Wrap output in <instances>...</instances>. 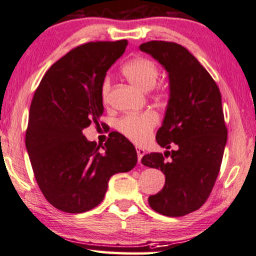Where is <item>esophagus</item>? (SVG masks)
Instances as JSON below:
<instances>
[{
	"mask_svg": "<svg viewBox=\"0 0 256 256\" xmlns=\"http://www.w3.org/2000/svg\"><path fill=\"white\" fill-rule=\"evenodd\" d=\"M136 152H137V157H138V162L140 164V159H142L144 154H146V150L142 149V148L137 146H136Z\"/></svg>",
	"mask_w": 256,
	"mask_h": 256,
	"instance_id": "1",
	"label": "esophagus"
}]
</instances>
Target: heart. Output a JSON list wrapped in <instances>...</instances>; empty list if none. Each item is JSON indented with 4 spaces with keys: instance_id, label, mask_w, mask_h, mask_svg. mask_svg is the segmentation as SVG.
Instances as JSON below:
<instances>
[{
    "instance_id": "b5f03b06",
    "label": "heart",
    "mask_w": 256,
    "mask_h": 256,
    "mask_svg": "<svg viewBox=\"0 0 256 256\" xmlns=\"http://www.w3.org/2000/svg\"><path fill=\"white\" fill-rule=\"evenodd\" d=\"M122 74L132 85L143 91H148L154 86L157 82L159 70L156 62L148 58L138 56L128 61L122 66ZM110 80L106 78L102 85V97L105 102L108 97ZM166 88H159L162 94H166ZM158 122L154 112L146 110L138 114H129L122 116L116 122V129L126 138L134 143H143L149 138Z\"/></svg>"
}]
</instances>
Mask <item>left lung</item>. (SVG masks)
<instances>
[{
	"label": "left lung",
	"instance_id": "1",
	"mask_svg": "<svg viewBox=\"0 0 256 256\" xmlns=\"http://www.w3.org/2000/svg\"><path fill=\"white\" fill-rule=\"evenodd\" d=\"M140 50L168 72L170 100L156 140L166 149L176 146L164 154L143 156V165L160 170L166 178L164 188L148 201L164 216H184L204 204L220 173L228 140L222 96L210 74L184 46L152 40Z\"/></svg>",
	"mask_w": 256,
	"mask_h": 256
}]
</instances>
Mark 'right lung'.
<instances>
[{
	"label": "right lung",
	"mask_w": 256,
	"mask_h": 256,
	"mask_svg": "<svg viewBox=\"0 0 256 256\" xmlns=\"http://www.w3.org/2000/svg\"><path fill=\"white\" fill-rule=\"evenodd\" d=\"M127 45L118 40L75 47L47 70L33 96L25 136L30 162L44 196L64 212L94 209L110 178L137 162L135 146L119 132L102 146L82 132L100 124L106 72Z\"/></svg>",
	"instance_id": "right-lung-1"
}]
</instances>
